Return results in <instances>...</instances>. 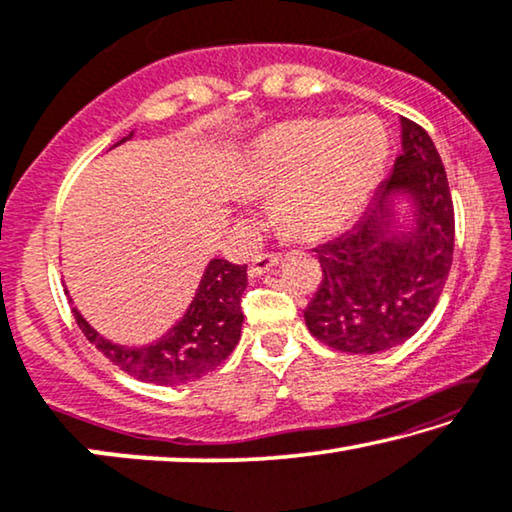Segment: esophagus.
Here are the masks:
<instances>
[{
	"label": "esophagus",
	"mask_w": 512,
	"mask_h": 512,
	"mask_svg": "<svg viewBox=\"0 0 512 512\" xmlns=\"http://www.w3.org/2000/svg\"><path fill=\"white\" fill-rule=\"evenodd\" d=\"M282 259L280 253H259L253 257V262H250V276H262V273L271 271L273 266H276Z\"/></svg>",
	"instance_id": "obj_1"
}]
</instances>
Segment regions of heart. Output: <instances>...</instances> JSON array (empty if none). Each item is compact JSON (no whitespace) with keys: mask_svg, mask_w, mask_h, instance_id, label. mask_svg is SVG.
Returning <instances> with one entry per match:
<instances>
[{"mask_svg":"<svg viewBox=\"0 0 512 512\" xmlns=\"http://www.w3.org/2000/svg\"><path fill=\"white\" fill-rule=\"evenodd\" d=\"M386 156V133L372 117L289 121L243 154L236 190L243 197L276 195L278 223L299 239H319L365 207Z\"/></svg>","mask_w":512,"mask_h":512,"instance_id":"heart-1","label":"heart"}]
</instances>
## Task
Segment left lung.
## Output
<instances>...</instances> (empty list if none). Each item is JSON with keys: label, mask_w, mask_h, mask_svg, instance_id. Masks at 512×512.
<instances>
[{"label": "left lung", "mask_w": 512, "mask_h": 512, "mask_svg": "<svg viewBox=\"0 0 512 512\" xmlns=\"http://www.w3.org/2000/svg\"><path fill=\"white\" fill-rule=\"evenodd\" d=\"M402 154L368 211L338 239L315 248L322 285L303 317L338 352L377 354L409 340L437 308L453 264L455 209L441 156L423 126L407 117ZM409 192L415 227L390 234L392 200Z\"/></svg>", "instance_id": "1"}]
</instances>
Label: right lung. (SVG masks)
Masks as SVG:
<instances>
[{
  "label": "right lung",
  "instance_id": "obj_1",
  "mask_svg": "<svg viewBox=\"0 0 512 512\" xmlns=\"http://www.w3.org/2000/svg\"><path fill=\"white\" fill-rule=\"evenodd\" d=\"M131 135L128 133L124 140ZM246 285L248 266L232 264L227 259H211L200 289L181 322L147 347L131 349L114 345L91 329L78 308H73V317L91 345L110 358L119 370L149 384H186L209 375L234 352L241 338V296L246 292Z\"/></svg>",
  "mask_w": 512,
  "mask_h": 512
}]
</instances>
